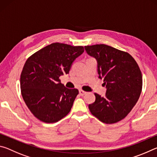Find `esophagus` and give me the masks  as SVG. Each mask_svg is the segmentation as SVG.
Segmentation results:
<instances>
[{"label": "esophagus", "mask_w": 157, "mask_h": 157, "mask_svg": "<svg viewBox=\"0 0 157 157\" xmlns=\"http://www.w3.org/2000/svg\"><path fill=\"white\" fill-rule=\"evenodd\" d=\"M79 95H82V96H83L84 95H85V94H86V91H83V90H79Z\"/></svg>", "instance_id": "34e87169"}]
</instances>
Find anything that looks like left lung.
<instances>
[{
  "mask_svg": "<svg viewBox=\"0 0 157 157\" xmlns=\"http://www.w3.org/2000/svg\"><path fill=\"white\" fill-rule=\"evenodd\" d=\"M98 62L99 78L107 87L105 97L95 94L89 110L102 123L113 124L123 120L136 104L142 91V73L128 52L105 44L84 46Z\"/></svg>",
  "mask_w": 157,
  "mask_h": 157,
  "instance_id": "obj_1",
  "label": "left lung"
}]
</instances>
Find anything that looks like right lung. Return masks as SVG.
<instances>
[{
	"instance_id": "obj_1",
	"label": "right lung",
	"mask_w": 157,
	"mask_h": 157,
	"mask_svg": "<svg viewBox=\"0 0 157 157\" xmlns=\"http://www.w3.org/2000/svg\"><path fill=\"white\" fill-rule=\"evenodd\" d=\"M84 47L53 43L26 60L21 74L23 99L31 113L44 123H56L70 112L79 91L67 89L59 77L68 74Z\"/></svg>"
}]
</instances>
